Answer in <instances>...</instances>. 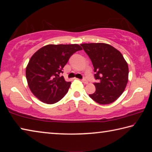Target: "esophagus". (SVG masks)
<instances>
[{"instance_id": "obj_1", "label": "esophagus", "mask_w": 152, "mask_h": 152, "mask_svg": "<svg viewBox=\"0 0 152 152\" xmlns=\"http://www.w3.org/2000/svg\"><path fill=\"white\" fill-rule=\"evenodd\" d=\"M81 81H82V82H83L84 84H87V83H88V81L87 79H85V78H83Z\"/></svg>"}]
</instances>
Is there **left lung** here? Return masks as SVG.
Masks as SVG:
<instances>
[{
    "label": "left lung",
    "instance_id": "left-lung-1",
    "mask_svg": "<svg viewBox=\"0 0 152 152\" xmlns=\"http://www.w3.org/2000/svg\"><path fill=\"white\" fill-rule=\"evenodd\" d=\"M90 57L96 73V91L89 96L101 104L113 102L120 96L128 81V66L120 51L109 44H81Z\"/></svg>",
    "mask_w": 152,
    "mask_h": 152
}]
</instances>
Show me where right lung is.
<instances>
[{"label":"right lung","mask_w":152,"mask_h":152,"mask_svg":"<svg viewBox=\"0 0 152 152\" xmlns=\"http://www.w3.org/2000/svg\"><path fill=\"white\" fill-rule=\"evenodd\" d=\"M77 44L48 45L32 55L26 69L28 85L35 96L47 104L56 103L68 92L71 81H66L62 71L75 52L81 50Z\"/></svg>","instance_id":"1"}]
</instances>
